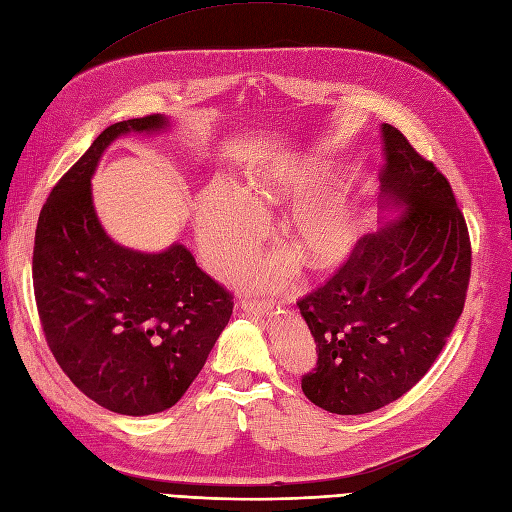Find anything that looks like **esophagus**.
I'll use <instances>...</instances> for the list:
<instances>
[{"label":"esophagus","instance_id":"1","mask_svg":"<svg viewBox=\"0 0 512 512\" xmlns=\"http://www.w3.org/2000/svg\"><path fill=\"white\" fill-rule=\"evenodd\" d=\"M240 306L244 312H249V315H268L274 308V304L268 300H242Z\"/></svg>","mask_w":512,"mask_h":512}]
</instances>
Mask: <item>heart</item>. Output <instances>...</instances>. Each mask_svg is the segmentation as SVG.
I'll list each match as a JSON object with an SVG mask.
<instances>
[{
	"instance_id": "1",
	"label": "heart",
	"mask_w": 512,
	"mask_h": 512,
	"mask_svg": "<svg viewBox=\"0 0 512 512\" xmlns=\"http://www.w3.org/2000/svg\"><path fill=\"white\" fill-rule=\"evenodd\" d=\"M325 170L295 163H274L246 178L240 191L225 180H214L195 206V236L208 266L232 272L249 261L263 234L261 214L268 208L295 204L325 183ZM289 249L310 270H327L351 255L359 238L357 206L346 193L312 195L293 208L283 225ZM291 272V261L274 257L259 272L261 285H280Z\"/></svg>"
}]
</instances>
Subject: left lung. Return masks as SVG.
I'll use <instances>...</instances> for the list:
<instances>
[{
  "instance_id": "1",
  "label": "left lung",
  "mask_w": 512,
  "mask_h": 512,
  "mask_svg": "<svg viewBox=\"0 0 512 512\" xmlns=\"http://www.w3.org/2000/svg\"><path fill=\"white\" fill-rule=\"evenodd\" d=\"M383 204L400 219L359 238L327 283L298 302L317 342L306 398L336 415L395 402L432 368L464 310L472 249L449 180L383 125Z\"/></svg>"
}]
</instances>
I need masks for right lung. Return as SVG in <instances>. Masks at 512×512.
Masks as SVG:
<instances>
[{
	"label": "right lung",
	"mask_w": 512,
	"mask_h": 512,
	"mask_svg": "<svg viewBox=\"0 0 512 512\" xmlns=\"http://www.w3.org/2000/svg\"><path fill=\"white\" fill-rule=\"evenodd\" d=\"M148 114L106 127L42 206L34 291L46 344L70 381L112 412L155 415L183 398L234 310V298L197 268L183 244L140 253L97 219L91 176L108 144L161 131Z\"/></svg>",
	"instance_id": "right-lung-1"
}]
</instances>
